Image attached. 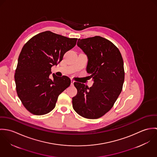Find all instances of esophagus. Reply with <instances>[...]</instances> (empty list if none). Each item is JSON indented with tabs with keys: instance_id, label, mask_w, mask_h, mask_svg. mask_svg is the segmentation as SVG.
<instances>
[{
	"instance_id": "obj_1",
	"label": "esophagus",
	"mask_w": 157,
	"mask_h": 157,
	"mask_svg": "<svg viewBox=\"0 0 157 157\" xmlns=\"http://www.w3.org/2000/svg\"><path fill=\"white\" fill-rule=\"evenodd\" d=\"M74 83V81L73 80H71V85H73Z\"/></svg>"
}]
</instances>
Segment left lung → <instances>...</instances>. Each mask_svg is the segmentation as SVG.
<instances>
[{
  "label": "left lung",
  "instance_id": "left-lung-1",
  "mask_svg": "<svg viewBox=\"0 0 157 157\" xmlns=\"http://www.w3.org/2000/svg\"><path fill=\"white\" fill-rule=\"evenodd\" d=\"M77 46L87 55V72L94 84L89 88L79 82L72 98V107L80 116L98 118L108 112L120 94L124 80L123 60L117 47L100 36L78 39Z\"/></svg>",
  "mask_w": 157,
  "mask_h": 157
}]
</instances>
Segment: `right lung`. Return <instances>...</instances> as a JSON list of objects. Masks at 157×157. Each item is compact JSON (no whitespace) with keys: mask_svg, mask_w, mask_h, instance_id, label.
<instances>
[{"mask_svg":"<svg viewBox=\"0 0 157 157\" xmlns=\"http://www.w3.org/2000/svg\"><path fill=\"white\" fill-rule=\"evenodd\" d=\"M77 38H68L49 31L40 33L23 46L14 79L16 91L24 107L36 115H45L56 106L59 95L71 85L65 75L49 77L51 67L75 46Z\"/></svg>","mask_w":157,"mask_h":157,"instance_id":"1","label":"right lung"}]
</instances>
